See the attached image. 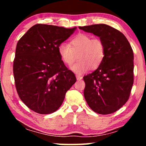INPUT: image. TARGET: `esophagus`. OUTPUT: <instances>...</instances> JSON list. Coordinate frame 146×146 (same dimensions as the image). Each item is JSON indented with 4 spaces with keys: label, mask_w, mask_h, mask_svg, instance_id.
I'll return each instance as SVG.
<instances>
[{
    "label": "esophagus",
    "mask_w": 146,
    "mask_h": 146,
    "mask_svg": "<svg viewBox=\"0 0 146 146\" xmlns=\"http://www.w3.org/2000/svg\"><path fill=\"white\" fill-rule=\"evenodd\" d=\"M76 79L78 80H80L82 79V77L80 75H76Z\"/></svg>",
    "instance_id": "34e87169"
}]
</instances>
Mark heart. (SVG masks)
Returning <instances> with one entry per match:
<instances>
[{
  "instance_id": "obj_1",
  "label": "heart",
  "mask_w": 146,
  "mask_h": 146,
  "mask_svg": "<svg viewBox=\"0 0 146 146\" xmlns=\"http://www.w3.org/2000/svg\"><path fill=\"white\" fill-rule=\"evenodd\" d=\"M58 53L64 62L68 66L72 64L78 57L79 60L71 69L76 74H82L90 67L96 68L101 64L105 57L106 47L104 42L99 38L80 34L71 40L70 45L60 44Z\"/></svg>"
}]
</instances>
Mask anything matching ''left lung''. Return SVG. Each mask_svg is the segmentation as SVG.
<instances>
[{
  "mask_svg": "<svg viewBox=\"0 0 146 146\" xmlns=\"http://www.w3.org/2000/svg\"><path fill=\"white\" fill-rule=\"evenodd\" d=\"M100 37L106 54L99 67L83 77L84 95L89 107L100 114H110L128 100L133 84V53L123 34L104 24L79 27Z\"/></svg>",
  "mask_w": 146,
  "mask_h": 146,
  "instance_id": "1",
  "label": "left lung"
}]
</instances>
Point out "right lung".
Returning a JSON list of instances; mask_svg holds the SVG:
<instances>
[{"instance_id":"right-lung-1","label":"right lung","mask_w":146,"mask_h":146,"mask_svg":"<svg viewBox=\"0 0 146 146\" xmlns=\"http://www.w3.org/2000/svg\"><path fill=\"white\" fill-rule=\"evenodd\" d=\"M75 29L37 24L18 42L13 62L16 89L23 102L35 112L56 111L76 81L58 53L59 45Z\"/></svg>"}]
</instances>
